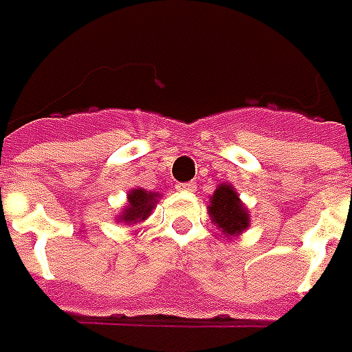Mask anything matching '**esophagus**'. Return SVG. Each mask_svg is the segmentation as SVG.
<instances>
[{"mask_svg": "<svg viewBox=\"0 0 352 352\" xmlns=\"http://www.w3.org/2000/svg\"><path fill=\"white\" fill-rule=\"evenodd\" d=\"M197 189V184L193 182H186V184H176V191H182V193H193Z\"/></svg>", "mask_w": 352, "mask_h": 352, "instance_id": "34e87169", "label": "esophagus"}]
</instances>
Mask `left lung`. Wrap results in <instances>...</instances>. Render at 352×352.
Here are the masks:
<instances>
[{"instance_id": "left-lung-1", "label": "left lung", "mask_w": 352, "mask_h": 352, "mask_svg": "<svg viewBox=\"0 0 352 352\" xmlns=\"http://www.w3.org/2000/svg\"><path fill=\"white\" fill-rule=\"evenodd\" d=\"M208 201V216L212 223H216V228L221 229L226 236L235 239L250 228V212L231 184H220Z\"/></svg>"}]
</instances>
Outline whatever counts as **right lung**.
Listing matches in <instances>:
<instances>
[{
	"label": "right lung",
	"mask_w": 352,
	"mask_h": 352,
	"mask_svg": "<svg viewBox=\"0 0 352 352\" xmlns=\"http://www.w3.org/2000/svg\"><path fill=\"white\" fill-rule=\"evenodd\" d=\"M159 199H161V193L142 188H132L126 193V204L123 206L121 214L116 216V221L123 223V226H134V223L148 220L149 214L153 212V208L159 203Z\"/></svg>",
	"instance_id": "obj_1"
}]
</instances>
